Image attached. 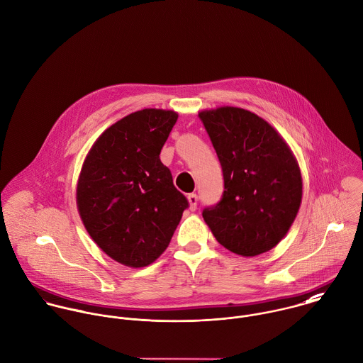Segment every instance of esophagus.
Listing matches in <instances>:
<instances>
[{"label":"esophagus","instance_id":"34e87169","mask_svg":"<svg viewBox=\"0 0 363 363\" xmlns=\"http://www.w3.org/2000/svg\"><path fill=\"white\" fill-rule=\"evenodd\" d=\"M188 202H189L191 211H196V206H198V196H196V194H189L188 195Z\"/></svg>","mask_w":363,"mask_h":363}]
</instances>
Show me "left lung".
I'll return each instance as SVG.
<instances>
[{
	"label": "left lung",
	"mask_w": 363,
	"mask_h": 363,
	"mask_svg": "<svg viewBox=\"0 0 363 363\" xmlns=\"http://www.w3.org/2000/svg\"><path fill=\"white\" fill-rule=\"evenodd\" d=\"M223 171L224 191L202 216L218 242L255 257L288 233L301 202L298 165L277 130L255 113L225 106L199 113Z\"/></svg>",
	"instance_id": "obj_1"
}]
</instances>
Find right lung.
Instances as JSON below:
<instances>
[{
    "label": "right lung",
    "instance_id": "obj_1",
    "mask_svg": "<svg viewBox=\"0 0 363 363\" xmlns=\"http://www.w3.org/2000/svg\"><path fill=\"white\" fill-rule=\"evenodd\" d=\"M177 119L162 109L130 113L99 136L84 161L79 216L98 247L123 265L155 261L189 208L160 160Z\"/></svg>",
    "mask_w": 363,
    "mask_h": 363
}]
</instances>
